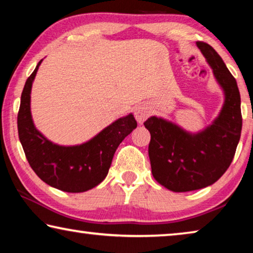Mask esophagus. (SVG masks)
<instances>
[{
	"label": "esophagus",
	"instance_id": "obj_1",
	"mask_svg": "<svg viewBox=\"0 0 253 253\" xmlns=\"http://www.w3.org/2000/svg\"><path fill=\"white\" fill-rule=\"evenodd\" d=\"M150 112H151V110H150V108L148 107V105H146V104H139V105H137L136 108H135L134 116H135V118H136L138 124H143L146 119L149 118Z\"/></svg>",
	"mask_w": 253,
	"mask_h": 253
}]
</instances>
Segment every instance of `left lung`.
Listing matches in <instances>:
<instances>
[{
	"label": "left lung",
	"instance_id": "left-lung-1",
	"mask_svg": "<svg viewBox=\"0 0 253 253\" xmlns=\"http://www.w3.org/2000/svg\"><path fill=\"white\" fill-rule=\"evenodd\" d=\"M197 45L224 89L225 102L219 116L197 134L154 116L144 123L151 134L152 175L174 192L199 190L217 182L232 164L242 130L241 96L235 78L212 46L205 42Z\"/></svg>",
	"mask_w": 253,
	"mask_h": 253
}]
</instances>
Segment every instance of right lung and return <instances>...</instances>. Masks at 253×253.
Listing matches in <instances>:
<instances>
[{"instance_id":"1","label":"right lung","mask_w":253,"mask_h":253,"mask_svg":"<svg viewBox=\"0 0 253 253\" xmlns=\"http://www.w3.org/2000/svg\"><path fill=\"white\" fill-rule=\"evenodd\" d=\"M42 60L26 81L18 112V134L30 167L52 187L69 193L88 191L108 175L112 158L123 139L137 126L133 115L119 118L81 145L61 146L44 137L34 126L30 90Z\"/></svg>"}]
</instances>
